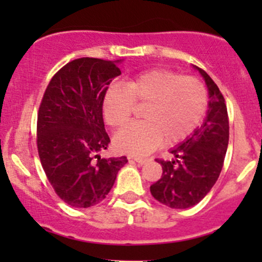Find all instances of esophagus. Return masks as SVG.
Segmentation results:
<instances>
[{"instance_id":"esophagus-1","label":"esophagus","mask_w":262,"mask_h":262,"mask_svg":"<svg viewBox=\"0 0 262 262\" xmlns=\"http://www.w3.org/2000/svg\"><path fill=\"white\" fill-rule=\"evenodd\" d=\"M134 161H136L137 163H139V165H144V163H147L148 161V158H139V157H136L134 158Z\"/></svg>"}]
</instances>
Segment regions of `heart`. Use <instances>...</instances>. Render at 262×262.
I'll list each match as a JSON object with an SVG mask.
<instances>
[{
	"instance_id": "heart-1",
	"label": "heart",
	"mask_w": 262,
	"mask_h": 262,
	"mask_svg": "<svg viewBox=\"0 0 262 262\" xmlns=\"http://www.w3.org/2000/svg\"><path fill=\"white\" fill-rule=\"evenodd\" d=\"M137 105L146 104L142 119L121 129L114 138L116 149L146 156L165 142L168 146L189 138L204 119L208 92L195 77L155 68L113 84L102 100L104 119L113 128L125 125Z\"/></svg>"
}]
</instances>
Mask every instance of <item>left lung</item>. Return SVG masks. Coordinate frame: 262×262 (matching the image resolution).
I'll list each match as a JSON object with an SVG mask.
<instances>
[{
    "label": "left lung",
    "mask_w": 262,
    "mask_h": 262,
    "mask_svg": "<svg viewBox=\"0 0 262 262\" xmlns=\"http://www.w3.org/2000/svg\"><path fill=\"white\" fill-rule=\"evenodd\" d=\"M209 94V110L204 123L186 141L172 148L175 160H157L162 176L150 185L156 200L173 209H186L200 202L218 180L229 139L226 101L207 72L198 68Z\"/></svg>",
    "instance_id": "obj_1"
}]
</instances>
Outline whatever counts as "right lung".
Returning <instances> with one entry per match:
<instances>
[{"label": "right lung", "instance_id": "right-lung-1", "mask_svg": "<svg viewBox=\"0 0 262 262\" xmlns=\"http://www.w3.org/2000/svg\"><path fill=\"white\" fill-rule=\"evenodd\" d=\"M119 62L86 57L67 63L53 76L39 106V158L54 191L71 207L102 202L128 162L125 156L99 155L110 143L102 100L110 82L121 75Z\"/></svg>", "mask_w": 262, "mask_h": 262}]
</instances>
